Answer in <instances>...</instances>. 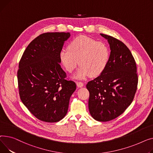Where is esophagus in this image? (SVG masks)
I'll return each instance as SVG.
<instances>
[{
	"label": "esophagus",
	"instance_id": "1",
	"mask_svg": "<svg viewBox=\"0 0 153 153\" xmlns=\"http://www.w3.org/2000/svg\"><path fill=\"white\" fill-rule=\"evenodd\" d=\"M76 85L78 88H82L84 84L82 82H76Z\"/></svg>",
	"mask_w": 153,
	"mask_h": 153
}]
</instances>
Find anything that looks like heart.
Masks as SVG:
<instances>
[{
  "label": "heart",
  "mask_w": 153,
  "mask_h": 153,
  "mask_svg": "<svg viewBox=\"0 0 153 153\" xmlns=\"http://www.w3.org/2000/svg\"><path fill=\"white\" fill-rule=\"evenodd\" d=\"M110 58V49L104 42L86 36H79L71 41L68 49H62L60 59L62 65L69 73L80 65L74 78L85 79L89 75L97 76L105 68Z\"/></svg>",
  "instance_id": "1"
}]
</instances>
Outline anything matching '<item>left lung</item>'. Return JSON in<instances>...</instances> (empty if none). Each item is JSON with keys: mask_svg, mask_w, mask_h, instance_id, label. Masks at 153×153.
Returning a JSON list of instances; mask_svg holds the SVG:
<instances>
[{"mask_svg": "<svg viewBox=\"0 0 153 153\" xmlns=\"http://www.w3.org/2000/svg\"><path fill=\"white\" fill-rule=\"evenodd\" d=\"M108 42L110 58L103 72L86 85L89 111L97 121L107 122L121 115L135 94L138 75L135 61L122 41L100 34Z\"/></svg>", "mask_w": 153, "mask_h": 153, "instance_id": "obj_1", "label": "left lung"}]
</instances>
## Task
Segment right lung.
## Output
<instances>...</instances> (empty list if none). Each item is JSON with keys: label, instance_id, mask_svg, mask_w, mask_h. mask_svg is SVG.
I'll use <instances>...</instances> for the list:
<instances>
[{"label": "right lung", "instance_id": "1", "mask_svg": "<svg viewBox=\"0 0 153 153\" xmlns=\"http://www.w3.org/2000/svg\"><path fill=\"white\" fill-rule=\"evenodd\" d=\"M70 33H43L25 49L17 72L20 97L39 120L57 122L66 115L70 98L76 89L73 81L65 79L60 52Z\"/></svg>", "mask_w": 153, "mask_h": 153}]
</instances>
